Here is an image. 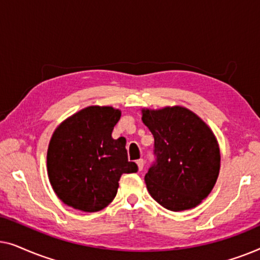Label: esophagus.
I'll return each mask as SVG.
<instances>
[{"mask_svg": "<svg viewBox=\"0 0 260 260\" xmlns=\"http://www.w3.org/2000/svg\"><path fill=\"white\" fill-rule=\"evenodd\" d=\"M137 166H138V169L140 170H142L143 169V167H144V161H143V158H140V159H137Z\"/></svg>", "mask_w": 260, "mask_h": 260, "instance_id": "obj_1", "label": "esophagus"}]
</instances>
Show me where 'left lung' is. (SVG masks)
Masks as SVG:
<instances>
[{
  "label": "left lung",
  "mask_w": 260,
  "mask_h": 260,
  "mask_svg": "<svg viewBox=\"0 0 260 260\" xmlns=\"http://www.w3.org/2000/svg\"><path fill=\"white\" fill-rule=\"evenodd\" d=\"M154 136L156 161L145 174L149 194L173 212L197 207L214 187L220 149L209 126L182 106L142 110Z\"/></svg>",
  "instance_id": "obj_1"
}]
</instances>
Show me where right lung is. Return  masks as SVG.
I'll return each mask as SVG.
<instances>
[{
	"mask_svg": "<svg viewBox=\"0 0 260 260\" xmlns=\"http://www.w3.org/2000/svg\"><path fill=\"white\" fill-rule=\"evenodd\" d=\"M120 111L88 106L56 127L47 150V173L63 204L83 212L105 208L117 194L122 174L136 173L127 159L126 140H113Z\"/></svg>",
	"mask_w": 260,
	"mask_h": 260,
	"instance_id": "obj_1",
	"label": "right lung"
}]
</instances>
